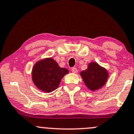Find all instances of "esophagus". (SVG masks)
I'll return each mask as SVG.
<instances>
[{
	"label": "esophagus",
	"instance_id": "34e87169",
	"mask_svg": "<svg viewBox=\"0 0 134 134\" xmlns=\"http://www.w3.org/2000/svg\"><path fill=\"white\" fill-rule=\"evenodd\" d=\"M71 71L73 73H76L77 72H78V70H77V69L75 68V67H72L71 69Z\"/></svg>",
	"mask_w": 134,
	"mask_h": 134
}]
</instances>
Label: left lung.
Masks as SVG:
<instances>
[{"mask_svg":"<svg viewBox=\"0 0 134 134\" xmlns=\"http://www.w3.org/2000/svg\"><path fill=\"white\" fill-rule=\"evenodd\" d=\"M85 85L91 91L99 89L106 83L108 78V72L106 69L101 67L96 62L88 63V67L80 72Z\"/></svg>","mask_w":134,"mask_h":134,"instance_id":"obj_1","label":"left lung"}]
</instances>
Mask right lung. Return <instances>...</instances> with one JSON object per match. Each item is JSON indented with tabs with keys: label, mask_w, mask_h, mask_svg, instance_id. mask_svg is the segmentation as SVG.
<instances>
[{
	"label": "right lung",
	"mask_w": 134,
	"mask_h": 134,
	"mask_svg": "<svg viewBox=\"0 0 134 134\" xmlns=\"http://www.w3.org/2000/svg\"><path fill=\"white\" fill-rule=\"evenodd\" d=\"M68 73V70L61 68L54 59L47 58L34 65L32 79L38 88L44 92H51L58 87L62 79Z\"/></svg>",
	"instance_id": "obj_1"
}]
</instances>
